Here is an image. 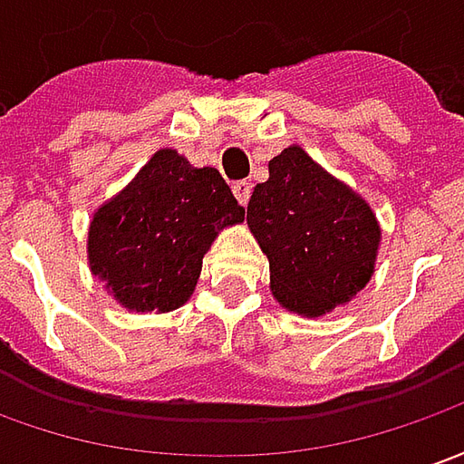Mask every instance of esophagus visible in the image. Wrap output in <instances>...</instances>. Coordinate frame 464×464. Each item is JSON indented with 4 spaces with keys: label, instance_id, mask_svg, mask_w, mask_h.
Returning <instances> with one entry per match:
<instances>
[{
    "label": "esophagus",
    "instance_id": "1",
    "mask_svg": "<svg viewBox=\"0 0 464 464\" xmlns=\"http://www.w3.org/2000/svg\"><path fill=\"white\" fill-rule=\"evenodd\" d=\"M233 195H236V200L241 202V205H246L248 198H251V182H246V179L233 182Z\"/></svg>",
    "mask_w": 464,
    "mask_h": 464
}]
</instances>
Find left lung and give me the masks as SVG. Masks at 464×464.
<instances>
[{
    "mask_svg": "<svg viewBox=\"0 0 464 464\" xmlns=\"http://www.w3.org/2000/svg\"><path fill=\"white\" fill-rule=\"evenodd\" d=\"M246 223L269 259L272 293L290 311L321 315L372 277L380 228L370 205L297 146L269 161Z\"/></svg>",
    "mask_w": 464,
    "mask_h": 464,
    "instance_id": "obj_1",
    "label": "left lung"
}]
</instances>
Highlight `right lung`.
<instances>
[{
	"mask_svg": "<svg viewBox=\"0 0 464 464\" xmlns=\"http://www.w3.org/2000/svg\"><path fill=\"white\" fill-rule=\"evenodd\" d=\"M244 205L213 167L161 149L89 226L92 272L130 311H174L192 295L202 256Z\"/></svg>",
	"mask_w": 464,
	"mask_h": 464,
	"instance_id": "1",
	"label": "right lung"
}]
</instances>
